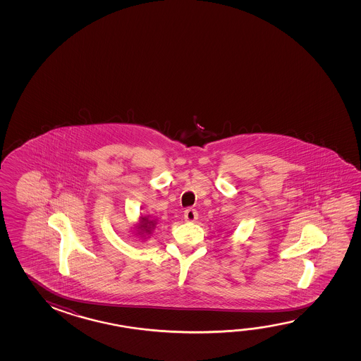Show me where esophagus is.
<instances>
[{
	"label": "esophagus",
	"mask_w": 361,
	"mask_h": 361,
	"mask_svg": "<svg viewBox=\"0 0 361 361\" xmlns=\"http://www.w3.org/2000/svg\"><path fill=\"white\" fill-rule=\"evenodd\" d=\"M183 218L186 221H190V223H192V221H195L196 219H197V213H196L195 209H186L185 210V214H183Z\"/></svg>",
	"instance_id": "1"
}]
</instances>
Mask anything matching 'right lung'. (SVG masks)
<instances>
[{"label":"right lung","mask_w":361,"mask_h":361,"mask_svg":"<svg viewBox=\"0 0 361 361\" xmlns=\"http://www.w3.org/2000/svg\"><path fill=\"white\" fill-rule=\"evenodd\" d=\"M157 221L152 220V219L148 218V216H140V220L135 226V231H136L137 237L141 238V239H146L148 237L154 228H156Z\"/></svg>","instance_id":"add662e5"}]
</instances>
